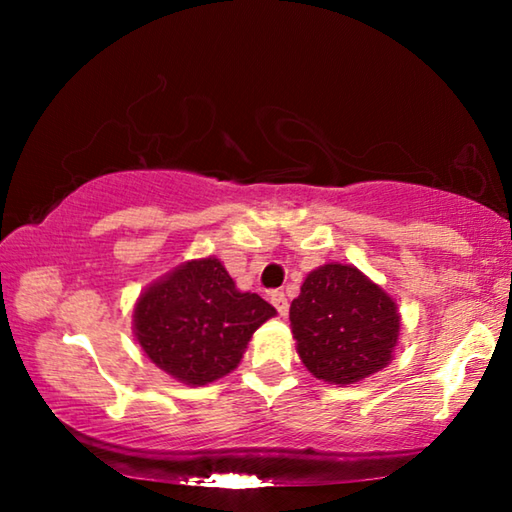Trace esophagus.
I'll use <instances>...</instances> for the list:
<instances>
[{
    "instance_id": "esophagus-1",
    "label": "esophagus",
    "mask_w": 512,
    "mask_h": 512,
    "mask_svg": "<svg viewBox=\"0 0 512 512\" xmlns=\"http://www.w3.org/2000/svg\"><path fill=\"white\" fill-rule=\"evenodd\" d=\"M271 302H273V307L280 311L282 316L289 311V300H287V296H284V291H273L271 293Z\"/></svg>"
}]
</instances>
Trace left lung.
<instances>
[{"mask_svg": "<svg viewBox=\"0 0 512 512\" xmlns=\"http://www.w3.org/2000/svg\"><path fill=\"white\" fill-rule=\"evenodd\" d=\"M289 320L302 363L332 384H352L388 366L400 332L395 302L345 264L309 273Z\"/></svg>", "mask_w": 512, "mask_h": 512, "instance_id": "1", "label": "left lung"}]
</instances>
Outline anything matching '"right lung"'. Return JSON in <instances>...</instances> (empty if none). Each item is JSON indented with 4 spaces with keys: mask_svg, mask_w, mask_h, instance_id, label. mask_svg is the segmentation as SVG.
I'll return each mask as SVG.
<instances>
[{
    "mask_svg": "<svg viewBox=\"0 0 512 512\" xmlns=\"http://www.w3.org/2000/svg\"><path fill=\"white\" fill-rule=\"evenodd\" d=\"M275 316L257 293L237 291L219 259L187 262L142 293L135 336L155 366L203 386L244 357L255 329Z\"/></svg>",
    "mask_w": 512,
    "mask_h": 512,
    "instance_id": "right-lung-1",
    "label": "right lung"
}]
</instances>
